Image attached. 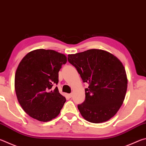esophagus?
<instances>
[{
    "mask_svg": "<svg viewBox=\"0 0 146 146\" xmlns=\"http://www.w3.org/2000/svg\"><path fill=\"white\" fill-rule=\"evenodd\" d=\"M69 97H70V98H71L73 97V93H70V94H69Z\"/></svg>",
    "mask_w": 146,
    "mask_h": 146,
    "instance_id": "1",
    "label": "esophagus"
}]
</instances>
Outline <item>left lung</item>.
I'll list each match as a JSON object with an SVG mask.
<instances>
[{
  "label": "left lung",
  "mask_w": 146,
  "mask_h": 146,
  "mask_svg": "<svg viewBox=\"0 0 146 146\" xmlns=\"http://www.w3.org/2000/svg\"><path fill=\"white\" fill-rule=\"evenodd\" d=\"M68 60L83 82L89 84L84 102L78 105L83 118L95 123L110 120L122 106L127 91V79L122 62L111 53L96 49L68 55Z\"/></svg>",
  "instance_id": "1"
}]
</instances>
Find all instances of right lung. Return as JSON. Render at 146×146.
Masks as SVG:
<instances>
[{
    "mask_svg": "<svg viewBox=\"0 0 146 146\" xmlns=\"http://www.w3.org/2000/svg\"><path fill=\"white\" fill-rule=\"evenodd\" d=\"M67 62L65 55L50 49L28 53L21 61L15 77L20 105L31 117L48 122L57 117L66 98L53 86L58 82V71Z\"/></svg>",
    "mask_w": 146,
    "mask_h": 146,
    "instance_id": "add662e5",
    "label": "right lung"
}]
</instances>
